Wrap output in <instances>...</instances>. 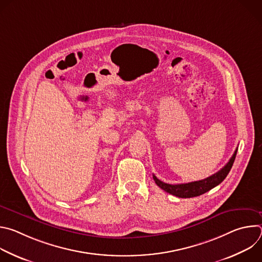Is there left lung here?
Returning a JSON list of instances; mask_svg holds the SVG:
<instances>
[{
	"label": "left lung",
	"mask_w": 262,
	"mask_h": 262,
	"mask_svg": "<svg viewBox=\"0 0 262 262\" xmlns=\"http://www.w3.org/2000/svg\"><path fill=\"white\" fill-rule=\"evenodd\" d=\"M236 152H237V148L235 149V151H234L233 156L231 157V159L229 160V162L225 166H224L219 172L214 173L213 175H211L205 179L199 180V181H194V182H189V183H180V184H169V183L163 182L160 179H158V177L156 175H154V179L158 186H160L162 190H164L165 192H167L171 195H174L179 198L197 197V196H200V195L208 192L209 190L213 189L214 186L219 185L224 179L226 178V176L228 175L229 171L232 168V165H233L235 157H236Z\"/></svg>",
	"instance_id": "1"
}]
</instances>
